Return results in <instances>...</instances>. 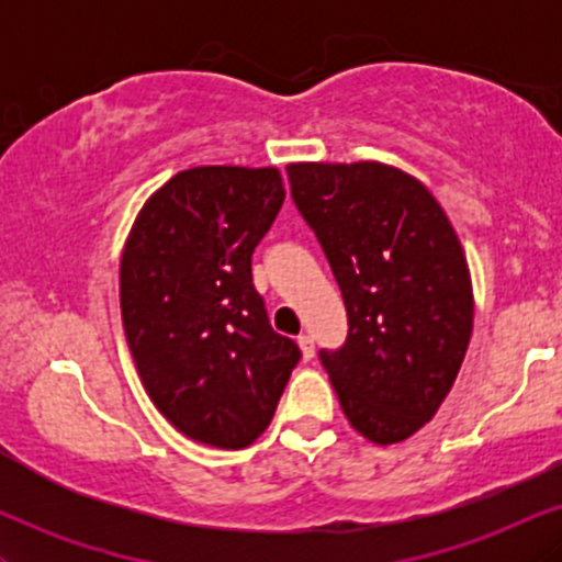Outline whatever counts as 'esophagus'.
I'll return each mask as SVG.
<instances>
[{"label":"esophagus","mask_w":562,"mask_h":562,"mask_svg":"<svg viewBox=\"0 0 562 562\" xmlns=\"http://www.w3.org/2000/svg\"><path fill=\"white\" fill-rule=\"evenodd\" d=\"M299 348H301L303 359H312L314 357V338H312V335H299Z\"/></svg>","instance_id":"1"}]
</instances>
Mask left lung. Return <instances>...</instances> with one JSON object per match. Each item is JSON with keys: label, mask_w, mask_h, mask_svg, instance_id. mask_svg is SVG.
I'll return each mask as SVG.
<instances>
[{"label": "left lung", "mask_w": 562, "mask_h": 562, "mask_svg": "<svg viewBox=\"0 0 562 562\" xmlns=\"http://www.w3.org/2000/svg\"><path fill=\"white\" fill-rule=\"evenodd\" d=\"M290 192L338 280L348 338L319 351L344 415L378 447L434 420L473 333L460 237L420 179L378 160L290 164Z\"/></svg>", "instance_id": "8db88e82"}]
</instances>
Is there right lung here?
I'll return each mask as SVG.
<instances>
[{
  "label": "right lung",
  "mask_w": 562,
  "mask_h": 562,
  "mask_svg": "<svg viewBox=\"0 0 562 562\" xmlns=\"http://www.w3.org/2000/svg\"><path fill=\"white\" fill-rule=\"evenodd\" d=\"M280 169L195 166L158 187L121 254V319L150 402L179 434L245 449L272 423L299 346L269 325L250 256Z\"/></svg>",
  "instance_id": "add662e5"
}]
</instances>
